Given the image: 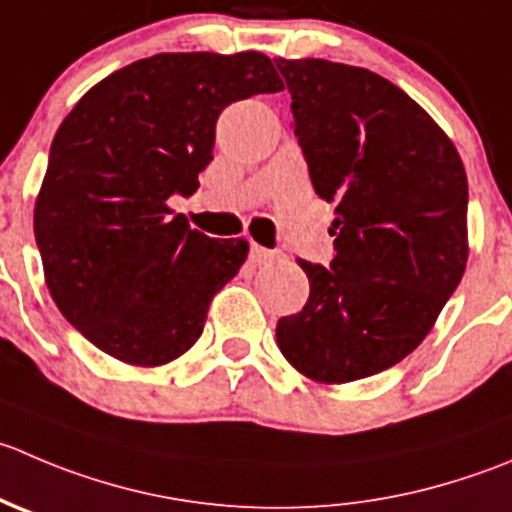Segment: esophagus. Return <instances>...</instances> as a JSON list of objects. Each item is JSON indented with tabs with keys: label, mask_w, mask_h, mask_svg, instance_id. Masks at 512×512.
<instances>
[{
	"label": "esophagus",
	"mask_w": 512,
	"mask_h": 512,
	"mask_svg": "<svg viewBox=\"0 0 512 512\" xmlns=\"http://www.w3.org/2000/svg\"><path fill=\"white\" fill-rule=\"evenodd\" d=\"M250 257H252V262H257V265H267V262H272V260H280L282 252L280 250H267V247H260V245H252L250 247Z\"/></svg>",
	"instance_id": "obj_1"
}]
</instances>
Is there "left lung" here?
<instances>
[{
    "mask_svg": "<svg viewBox=\"0 0 512 512\" xmlns=\"http://www.w3.org/2000/svg\"><path fill=\"white\" fill-rule=\"evenodd\" d=\"M317 195L335 202V260H300L310 297L277 322L297 372L325 385L388 370L425 340L468 262V177L413 97L327 59H275Z\"/></svg>",
    "mask_w": 512,
    "mask_h": 512,
    "instance_id": "obj_1",
    "label": "left lung"
}]
</instances>
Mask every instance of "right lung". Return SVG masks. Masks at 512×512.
<instances>
[{"mask_svg": "<svg viewBox=\"0 0 512 512\" xmlns=\"http://www.w3.org/2000/svg\"><path fill=\"white\" fill-rule=\"evenodd\" d=\"M280 89L262 52H162L104 77L64 117L34 237L49 295L94 347L157 367L195 345L247 242L190 230L167 200L200 187L227 104Z\"/></svg>", "mask_w": 512, "mask_h": 512, "instance_id": "add662e5", "label": "right lung"}]
</instances>
